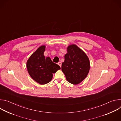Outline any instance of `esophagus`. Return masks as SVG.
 Listing matches in <instances>:
<instances>
[{
    "label": "esophagus",
    "mask_w": 121,
    "mask_h": 121,
    "mask_svg": "<svg viewBox=\"0 0 121 121\" xmlns=\"http://www.w3.org/2000/svg\"><path fill=\"white\" fill-rule=\"evenodd\" d=\"M57 64H58V65L60 67H61V65H62L61 62H58Z\"/></svg>",
    "instance_id": "esophagus-1"
}]
</instances>
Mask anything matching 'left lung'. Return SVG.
<instances>
[{"instance_id": "8db88e82", "label": "left lung", "mask_w": 121, "mask_h": 121, "mask_svg": "<svg viewBox=\"0 0 121 121\" xmlns=\"http://www.w3.org/2000/svg\"><path fill=\"white\" fill-rule=\"evenodd\" d=\"M90 68L89 58L82 50L74 44L67 47L62 71L69 82L74 85L80 83L87 76Z\"/></svg>"}]
</instances>
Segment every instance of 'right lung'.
I'll list each match as a JSON object with an SVG mask.
<instances>
[{
  "instance_id": "1",
  "label": "right lung",
  "mask_w": 121,
  "mask_h": 121,
  "mask_svg": "<svg viewBox=\"0 0 121 121\" xmlns=\"http://www.w3.org/2000/svg\"><path fill=\"white\" fill-rule=\"evenodd\" d=\"M45 46H40L30 57L27 62V68L31 78L43 85L49 83L53 78V74L60 69V66L43 55Z\"/></svg>"
}]
</instances>
